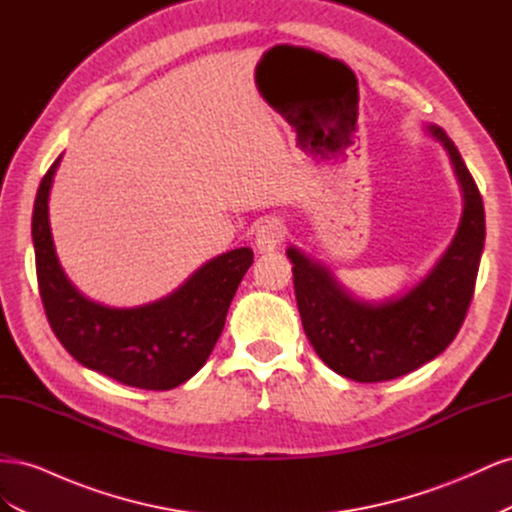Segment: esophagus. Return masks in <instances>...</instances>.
<instances>
[{
    "instance_id": "34e87169",
    "label": "esophagus",
    "mask_w": 512,
    "mask_h": 512,
    "mask_svg": "<svg viewBox=\"0 0 512 512\" xmlns=\"http://www.w3.org/2000/svg\"><path fill=\"white\" fill-rule=\"evenodd\" d=\"M286 239V224L280 218L262 220L256 228V247L258 252H273Z\"/></svg>"
}]
</instances>
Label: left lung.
Instances as JSON below:
<instances>
[{
  "mask_svg": "<svg viewBox=\"0 0 512 512\" xmlns=\"http://www.w3.org/2000/svg\"><path fill=\"white\" fill-rule=\"evenodd\" d=\"M429 132L453 160L466 207L451 247L421 284L393 301L361 303L327 269L288 250L307 339L333 371L356 382L393 380L436 359L457 337L474 297L485 245L483 196L448 134L438 126Z\"/></svg>",
  "mask_w": 512,
  "mask_h": 512,
  "instance_id": "left-lung-1",
  "label": "left lung"
}]
</instances>
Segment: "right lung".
Returning <instances> with one entry per match:
<instances>
[{"mask_svg": "<svg viewBox=\"0 0 512 512\" xmlns=\"http://www.w3.org/2000/svg\"><path fill=\"white\" fill-rule=\"evenodd\" d=\"M59 160L40 181L32 218L46 320L81 365L136 389H175L207 363L254 252L239 247L213 258L173 294L143 307L115 309L89 301L61 271L51 237L49 190Z\"/></svg>", "mask_w": 512, "mask_h": 512, "instance_id": "obj_1", "label": "right lung"}]
</instances>
